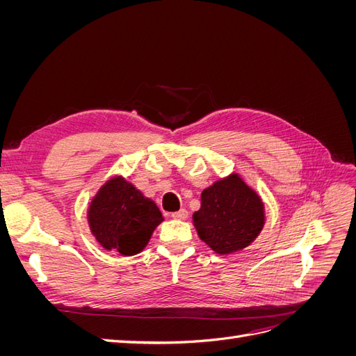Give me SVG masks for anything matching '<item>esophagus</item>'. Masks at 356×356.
I'll use <instances>...</instances> for the list:
<instances>
[{
  "label": "esophagus",
  "instance_id": "obj_1",
  "mask_svg": "<svg viewBox=\"0 0 356 356\" xmlns=\"http://www.w3.org/2000/svg\"><path fill=\"white\" fill-rule=\"evenodd\" d=\"M172 218H175V220H187L188 218V211L187 209H179V211L172 213Z\"/></svg>",
  "mask_w": 356,
  "mask_h": 356
}]
</instances>
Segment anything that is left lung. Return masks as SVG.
I'll use <instances>...</instances> for the list:
<instances>
[{"label": "left lung", "instance_id": "obj_1", "mask_svg": "<svg viewBox=\"0 0 356 356\" xmlns=\"http://www.w3.org/2000/svg\"><path fill=\"white\" fill-rule=\"evenodd\" d=\"M200 199L193 224L213 252L227 255L242 251L261 233L266 222L264 202L239 174L215 181L202 191Z\"/></svg>", "mask_w": 356, "mask_h": 356}]
</instances>
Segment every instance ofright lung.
Wrapping results in <instances>:
<instances>
[{
    "mask_svg": "<svg viewBox=\"0 0 356 356\" xmlns=\"http://www.w3.org/2000/svg\"><path fill=\"white\" fill-rule=\"evenodd\" d=\"M163 220L157 204L122 175L106 181L88 208L89 229L96 242L124 257L141 252Z\"/></svg>",
    "mask_w": 356,
    "mask_h": 356,
    "instance_id": "obj_1",
    "label": "right lung"
}]
</instances>
